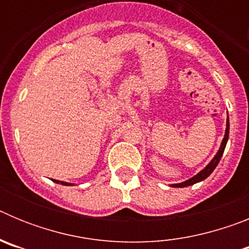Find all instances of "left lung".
Instances as JSON below:
<instances>
[{"label": "left lung", "mask_w": 249, "mask_h": 249, "mask_svg": "<svg viewBox=\"0 0 249 249\" xmlns=\"http://www.w3.org/2000/svg\"><path fill=\"white\" fill-rule=\"evenodd\" d=\"M228 136H230V122H228L227 120V128H226V133H224V138L223 141H222V144L221 147H219L218 152H217V155L213 157V160H211L210 163L207 164V167L204 169H202L201 172L197 173V175L195 176V177L190 178L188 181H184L182 182V183H177V184H172V187H187V186H192V184L197 183V182H201L203 181V179H206L208 176L211 175V173L214 171V168L217 167V164L219 163V160H221L222 156H223V152H224V148H226V144H227V141H228Z\"/></svg>", "instance_id": "left-lung-1"}]
</instances>
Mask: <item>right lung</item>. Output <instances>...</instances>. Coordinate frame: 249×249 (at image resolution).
I'll return each mask as SVG.
<instances>
[{
	"label": "right lung",
	"mask_w": 249,
	"mask_h": 249,
	"mask_svg": "<svg viewBox=\"0 0 249 249\" xmlns=\"http://www.w3.org/2000/svg\"><path fill=\"white\" fill-rule=\"evenodd\" d=\"M53 182H56V183H61L63 184V186H72L71 183H67V182H62V181H56V179H52Z\"/></svg>",
	"instance_id": "obj_1"
}]
</instances>
